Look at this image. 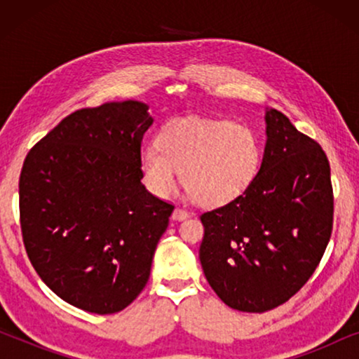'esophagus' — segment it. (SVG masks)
<instances>
[{"label": "esophagus", "instance_id": "esophagus-1", "mask_svg": "<svg viewBox=\"0 0 359 359\" xmlns=\"http://www.w3.org/2000/svg\"><path fill=\"white\" fill-rule=\"evenodd\" d=\"M171 217H173V220H183L188 217V210L181 209V208H176L173 210V214H171Z\"/></svg>", "mask_w": 359, "mask_h": 359}]
</instances>
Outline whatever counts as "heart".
<instances>
[{
	"mask_svg": "<svg viewBox=\"0 0 359 359\" xmlns=\"http://www.w3.org/2000/svg\"><path fill=\"white\" fill-rule=\"evenodd\" d=\"M262 147L248 127L229 121L183 117L161 127L156 147L140 151L144 183L156 198H168L178 175L203 205H224L243 194L259 170Z\"/></svg>",
	"mask_w": 359,
	"mask_h": 359,
	"instance_id": "1",
	"label": "heart"
}]
</instances>
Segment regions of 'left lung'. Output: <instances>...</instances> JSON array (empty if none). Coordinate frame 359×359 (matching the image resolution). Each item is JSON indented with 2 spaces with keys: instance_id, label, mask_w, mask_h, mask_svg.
<instances>
[{
  "instance_id": "8db88e82",
  "label": "left lung",
  "mask_w": 359,
  "mask_h": 359,
  "mask_svg": "<svg viewBox=\"0 0 359 359\" xmlns=\"http://www.w3.org/2000/svg\"><path fill=\"white\" fill-rule=\"evenodd\" d=\"M266 145L253 183L201 215L205 279L235 311L266 312L309 281L333 227L330 165L322 147L268 109Z\"/></svg>"
}]
</instances>
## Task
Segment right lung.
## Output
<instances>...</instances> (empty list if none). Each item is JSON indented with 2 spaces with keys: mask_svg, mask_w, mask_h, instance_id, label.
<instances>
[{
  "mask_svg": "<svg viewBox=\"0 0 359 359\" xmlns=\"http://www.w3.org/2000/svg\"><path fill=\"white\" fill-rule=\"evenodd\" d=\"M140 101L67 116L37 142L19 178L24 247L39 276L81 311L116 313L142 292L175 205L142 184Z\"/></svg>",
  "mask_w": 359,
  "mask_h": 359,
  "instance_id": "1",
  "label": "right lung"
}]
</instances>
